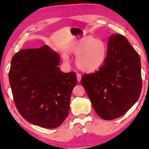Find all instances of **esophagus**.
Masks as SVG:
<instances>
[{
    "label": "esophagus",
    "mask_w": 149,
    "mask_h": 149,
    "mask_svg": "<svg viewBox=\"0 0 149 149\" xmlns=\"http://www.w3.org/2000/svg\"><path fill=\"white\" fill-rule=\"evenodd\" d=\"M77 80H78V83L80 82V80H81V75L79 74V73L77 74Z\"/></svg>",
    "instance_id": "1"
}]
</instances>
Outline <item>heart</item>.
<instances>
[{"label":"heart","mask_w":149,"mask_h":149,"mask_svg":"<svg viewBox=\"0 0 149 149\" xmlns=\"http://www.w3.org/2000/svg\"><path fill=\"white\" fill-rule=\"evenodd\" d=\"M71 52L77 56L76 64L78 69L86 73H93L100 69L105 63L108 48L103 40L86 38L83 41L75 43ZM63 57L65 61H69L67 54L64 53Z\"/></svg>","instance_id":"1"}]
</instances>
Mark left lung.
<instances>
[{
	"label": "left lung",
	"mask_w": 149,
	"mask_h": 149,
	"mask_svg": "<svg viewBox=\"0 0 149 149\" xmlns=\"http://www.w3.org/2000/svg\"><path fill=\"white\" fill-rule=\"evenodd\" d=\"M97 115L113 120L136 103L141 90V60L127 39L112 34L108 40L105 63L97 72L80 80Z\"/></svg>",
	"instance_id": "obj_1"
}]
</instances>
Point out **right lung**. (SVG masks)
Instances as JSON below:
<instances>
[{"mask_svg": "<svg viewBox=\"0 0 149 149\" xmlns=\"http://www.w3.org/2000/svg\"><path fill=\"white\" fill-rule=\"evenodd\" d=\"M59 63V54L48 45L22 49L11 60L8 76L17 109L41 127H59L69 112L76 74L62 72Z\"/></svg>", "mask_w": 149, "mask_h": 149, "instance_id": "right-lung-1", "label": "right lung"}]
</instances>
